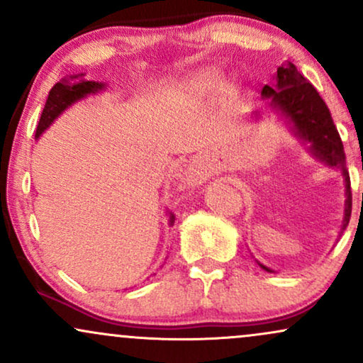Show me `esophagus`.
I'll return each instance as SVG.
<instances>
[{
	"mask_svg": "<svg viewBox=\"0 0 363 363\" xmlns=\"http://www.w3.org/2000/svg\"><path fill=\"white\" fill-rule=\"evenodd\" d=\"M198 177V172H196V170H191V179H196Z\"/></svg>",
	"mask_w": 363,
	"mask_h": 363,
	"instance_id": "obj_1",
	"label": "esophagus"
}]
</instances>
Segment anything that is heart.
Wrapping results in <instances>:
<instances>
[{"mask_svg": "<svg viewBox=\"0 0 363 363\" xmlns=\"http://www.w3.org/2000/svg\"><path fill=\"white\" fill-rule=\"evenodd\" d=\"M220 77L213 69H201V72L191 74L187 80L182 83V90L193 91V94H199V91H206L213 86L218 85Z\"/></svg>", "mask_w": 363, "mask_h": 363, "instance_id": "heart-1", "label": "heart"}]
</instances>
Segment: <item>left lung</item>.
<instances>
[{
	"label": "left lung",
	"mask_w": 363,
	"mask_h": 363,
	"mask_svg": "<svg viewBox=\"0 0 363 363\" xmlns=\"http://www.w3.org/2000/svg\"><path fill=\"white\" fill-rule=\"evenodd\" d=\"M261 95L269 99L273 109L290 121L291 131L303 143L309 145L314 158H318L328 167L341 170L345 177V191H347L343 218V228H347L350 215H352V187H350L347 158H345L340 133L333 123L331 112L320 99L318 90L298 73L295 65L285 62L278 68L274 85H264ZM257 264L268 273H273L269 266H264L259 261Z\"/></svg>",
	"instance_id": "left-lung-1"
}]
</instances>
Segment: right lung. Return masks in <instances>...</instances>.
Returning a JSON list of instances; mask_svg holds the SVG:
<instances>
[{
    "label": "right lung",
    "instance_id": "1",
    "mask_svg": "<svg viewBox=\"0 0 363 363\" xmlns=\"http://www.w3.org/2000/svg\"><path fill=\"white\" fill-rule=\"evenodd\" d=\"M73 78H78V77L74 74V77H72V80ZM102 89H104V83L89 82V80H80L74 83L62 80L60 83H56V85L51 89V91H49V97L48 101H45L44 111L43 114H40L39 124H37V129H35V140L43 135L45 129L51 126L54 119H57V116H60L61 112H65L69 106H73L74 102L80 101V99L86 97V95L90 94H97V91ZM174 220L176 218H174V215L170 213L169 225H174Z\"/></svg>",
    "mask_w": 363,
    "mask_h": 363
}]
</instances>
